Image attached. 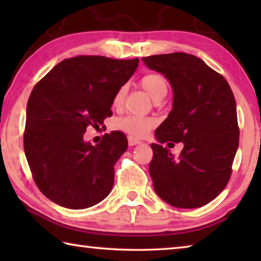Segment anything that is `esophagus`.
<instances>
[{"instance_id":"1","label":"esophagus","mask_w":261,"mask_h":261,"mask_svg":"<svg viewBox=\"0 0 261 261\" xmlns=\"http://www.w3.org/2000/svg\"><path fill=\"white\" fill-rule=\"evenodd\" d=\"M127 141H129L130 146H135V145H138L141 143L139 139H137V138H135V137H131V136L127 138Z\"/></svg>"}]
</instances>
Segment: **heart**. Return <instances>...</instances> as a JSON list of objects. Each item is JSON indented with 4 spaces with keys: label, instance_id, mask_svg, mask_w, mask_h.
<instances>
[{
    "label": "heart",
    "instance_id": "obj_1",
    "mask_svg": "<svg viewBox=\"0 0 261 261\" xmlns=\"http://www.w3.org/2000/svg\"><path fill=\"white\" fill-rule=\"evenodd\" d=\"M139 85L144 88L151 98L159 102L168 93V82L163 74L159 72H149L144 74L140 78ZM126 95V86L123 85L115 92L113 96V107L121 108L124 103ZM156 124V121L152 117L136 116V115H127L115 122V127L122 130L135 137H144L148 134V131L153 129Z\"/></svg>",
    "mask_w": 261,
    "mask_h": 261
}]
</instances>
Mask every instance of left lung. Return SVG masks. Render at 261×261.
Here are the masks:
<instances>
[{
    "mask_svg": "<svg viewBox=\"0 0 261 261\" xmlns=\"http://www.w3.org/2000/svg\"><path fill=\"white\" fill-rule=\"evenodd\" d=\"M163 73L174 92L173 109L155 130L149 175L158 196L178 208L208 204L227 187L240 141L236 101L222 74L187 53L141 59ZM182 141L178 159L162 144Z\"/></svg>",
    "mask_w": 261,
    "mask_h": 261,
    "instance_id": "8db88e82",
    "label": "left lung"
}]
</instances>
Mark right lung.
<instances>
[{
  "label": "right lung",
  "mask_w": 261,
  "mask_h": 261,
  "mask_svg": "<svg viewBox=\"0 0 261 261\" xmlns=\"http://www.w3.org/2000/svg\"><path fill=\"white\" fill-rule=\"evenodd\" d=\"M138 63L79 55L60 62L35 84L26 108L24 151L35 184L55 204L87 208L112 191L114 166L127 148L125 135L112 131L95 146L83 136L113 115L115 92Z\"/></svg>",
  "instance_id": "1"
}]
</instances>
